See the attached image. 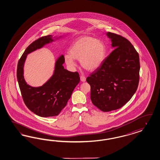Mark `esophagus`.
I'll list each match as a JSON object with an SVG mask.
<instances>
[{
  "label": "esophagus",
  "mask_w": 160,
  "mask_h": 160,
  "mask_svg": "<svg viewBox=\"0 0 160 160\" xmlns=\"http://www.w3.org/2000/svg\"><path fill=\"white\" fill-rule=\"evenodd\" d=\"M80 80H81L82 82H85L86 80V77H84V76H80Z\"/></svg>",
  "instance_id": "esophagus-1"
}]
</instances>
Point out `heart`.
Segmentation results:
<instances>
[{"mask_svg": "<svg viewBox=\"0 0 160 160\" xmlns=\"http://www.w3.org/2000/svg\"><path fill=\"white\" fill-rule=\"evenodd\" d=\"M105 54V45L98 39L82 37L76 39L69 49V54L64 56L68 67H76L74 60L80 61L83 68L89 72L98 69L103 62Z\"/></svg>", "mask_w": 160, "mask_h": 160, "instance_id": "heart-1", "label": "heart"}]
</instances>
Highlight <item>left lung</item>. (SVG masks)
Returning a JSON list of instances; mask_svg holds the SVG:
<instances>
[{
  "label": "left lung",
  "instance_id": "left-lung-1",
  "mask_svg": "<svg viewBox=\"0 0 160 160\" xmlns=\"http://www.w3.org/2000/svg\"><path fill=\"white\" fill-rule=\"evenodd\" d=\"M114 48L101 66L86 79L90 85V99L103 112L122 108L131 99L138 88L139 57L127 39L108 32Z\"/></svg>",
  "mask_w": 160,
  "mask_h": 160
}]
</instances>
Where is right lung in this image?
I'll return each instance as SVG.
<instances>
[{
    "mask_svg": "<svg viewBox=\"0 0 160 160\" xmlns=\"http://www.w3.org/2000/svg\"><path fill=\"white\" fill-rule=\"evenodd\" d=\"M60 38L61 36L54 39L52 35H49L33 41L27 48L18 63L17 79L24 103L29 110L41 117L57 116L66 106L74 89L80 82L77 72H70L64 68L63 55L56 60L52 76L42 86H31L24 78L23 67L28 54Z\"/></svg>",
    "mask_w": 160,
    "mask_h": 160,
    "instance_id": "right-lung-1",
    "label": "right lung"
}]
</instances>
